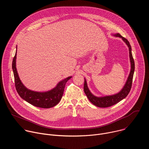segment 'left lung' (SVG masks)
Returning <instances> with one entry per match:
<instances>
[{
	"instance_id": "obj_1",
	"label": "left lung",
	"mask_w": 149,
	"mask_h": 149,
	"mask_svg": "<svg viewBox=\"0 0 149 149\" xmlns=\"http://www.w3.org/2000/svg\"><path fill=\"white\" fill-rule=\"evenodd\" d=\"M113 36L116 37L121 38L123 41L126 44L127 47H129V56H130V60L131 62V70L129 74V75L128 77V78L127 79V81L124 85V86L122 88V90L118 93L111 95H107L104 97H96L90 91L88 86H87V83L84 78V90L85 94H86L87 97H88L90 101L94 105L97 106L98 107H102V108H105V107H109L110 106H112L117 102H120L123 99L125 98L127 95L130 91L132 86V81H133V78L134 72V59L133 58L132 53V47L127 39L123 37L120 33H116L114 34Z\"/></svg>"
}]
</instances>
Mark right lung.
Listing matches in <instances>:
<instances>
[{
  "label": "right lung",
  "mask_w": 149,
  "mask_h": 149,
  "mask_svg": "<svg viewBox=\"0 0 149 149\" xmlns=\"http://www.w3.org/2000/svg\"><path fill=\"white\" fill-rule=\"evenodd\" d=\"M16 52L17 50L12 62V70L15 78V87L18 94L22 99L35 107L44 109L54 107L61 101L64 91L65 84L72 77H68L59 82L56 86L50 91L36 92L30 90L24 86L19 77L16 67Z\"/></svg>",
  "instance_id": "1"
}]
</instances>
